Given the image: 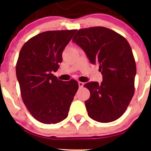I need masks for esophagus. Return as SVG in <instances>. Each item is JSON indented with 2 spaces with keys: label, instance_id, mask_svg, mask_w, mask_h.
I'll return each instance as SVG.
<instances>
[{
  "label": "esophagus",
  "instance_id": "obj_1",
  "mask_svg": "<svg viewBox=\"0 0 151 151\" xmlns=\"http://www.w3.org/2000/svg\"><path fill=\"white\" fill-rule=\"evenodd\" d=\"M84 84V82H78V85H79V87H80V88L83 87Z\"/></svg>",
  "mask_w": 151,
  "mask_h": 151
}]
</instances>
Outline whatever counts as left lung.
<instances>
[{
  "mask_svg": "<svg viewBox=\"0 0 151 151\" xmlns=\"http://www.w3.org/2000/svg\"><path fill=\"white\" fill-rule=\"evenodd\" d=\"M73 42L83 49L92 64L99 65L102 82H90L85 101L88 115L102 123L111 122L124 114L134 95L136 65L131 47L124 37L103 27L81 29Z\"/></svg>",
  "mask_w": 151,
  "mask_h": 151,
  "instance_id": "1",
  "label": "left lung"
}]
</instances>
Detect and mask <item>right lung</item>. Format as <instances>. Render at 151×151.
<instances>
[{"mask_svg":"<svg viewBox=\"0 0 151 151\" xmlns=\"http://www.w3.org/2000/svg\"><path fill=\"white\" fill-rule=\"evenodd\" d=\"M76 29L47 31L24 43L16 63V77L22 99L33 117L51 124L68 116L78 89L76 80H59L52 72L58 69L63 53Z\"/></svg>","mask_w":151,"mask_h":151,"instance_id":"obj_1","label":"right lung"}]
</instances>
